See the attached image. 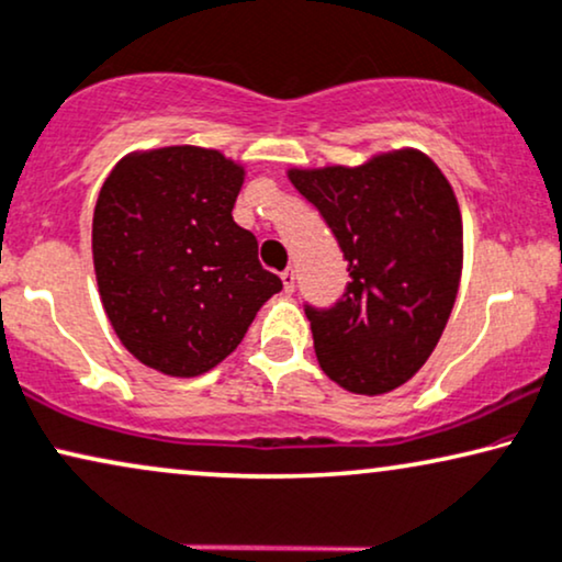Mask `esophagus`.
Segmentation results:
<instances>
[{"label":"esophagus","mask_w":562,"mask_h":562,"mask_svg":"<svg viewBox=\"0 0 562 562\" xmlns=\"http://www.w3.org/2000/svg\"><path fill=\"white\" fill-rule=\"evenodd\" d=\"M280 277H282V288H285V293H293V290H295V272H293V269H285V272H282Z\"/></svg>","instance_id":"34e87169"}]
</instances>
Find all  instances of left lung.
Listing matches in <instances>:
<instances>
[{
  "instance_id": "left-lung-1",
  "label": "left lung",
  "mask_w": 562,
  "mask_h": 562,
  "mask_svg": "<svg viewBox=\"0 0 562 562\" xmlns=\"http://www.w3.org/2000/svg\"><path fill=\"white\" fill-rule=\"evenodd\" d=\"M288 179L350 261L342 301L305 311L318 366L352 394L392 392L436 350L457 301L464 265L457 194L415 147L360 166L288 168Z\"/></svg>"
}]
</instances>
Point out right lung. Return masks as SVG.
Instances as JSON below:
<instances>
[{
	"label": "right lung",
	"instance_id": "right-lung-1",
	"mask_svg": "<svg viewBox=\"0 0 562 562\" xmlns=\"http://www.w3.org/2000/svg\"><path fill=\"white\" fill-rule=\"evenodd\" d=\"M244 162L170 145L113 166L92 212V267L119 342L142 366L194 379L236 350L282 280L233 220Z\"/></svg>",
	"mask_w": 562,
	"mask_h": 562
}]
</instances>
